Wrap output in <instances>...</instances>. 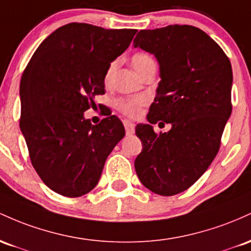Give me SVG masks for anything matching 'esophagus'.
Here are the masks:
<instances>
[{
    "label": "esophagus",
    "instance_id": "obj_1",
    "mask_svg": "<svg viewBox=\"0 0 251 251\" xmlns=\"http://www.w3.org/2000/svg\"><path fill=\"white\" fill-rule=\"evenodd\" d=\"M123 125H125L126 135H133L135 133V126L134 123L130 122V121L123 120Z\"/></svg>",
    "mask_w": 251,
    "mask_h": 251
}]
</instances>
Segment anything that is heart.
Wrapping results in <instances>:
<instances>
[{"instance_id": "b5f03b06", "label": "heart", "mask_w": 251, "mask_h": 251, "mask_svg": "<svg viewBox=\"0 0 251 251\" xmlns=\"http://www.w3.org/2000/svg\"><path fill=\"white\" fill-rule=\"evenodd\" d=\"M154 63L153 58L151 55L146 54V53L139 52L135 53L131 57V65L137 73L145 71L149 65H153ZM112 71H114V64H110L106 69L105 75H104V83L108 84L111 79ZM147 104V98L142 97H133V98H118L115 103V106L120 112H122L125 116H128L130 118L139 117L142 112V108Z\"/></svg>"}]
</instances>
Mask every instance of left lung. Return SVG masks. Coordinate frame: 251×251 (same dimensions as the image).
Instances as JSON below:
<instances>
[{
	"mask_svg": "<svg viewBox=\"0 0 251 251\" xmlns=\"http://www.w3.org/2000/svg\"><path fill=\"white\" fill-rule=\"evenodd\" d=\"M134 46L155 55L161 77L149 125L135 130L142 141L135 171L151 192L174 196L192 186L218 153L232 110L231 64L215 40L188 25L140 30ZM156 123H170L171 130L156 134Z\"/></svg>",
	"mask_w": 251,
	"mask_h": 251,
	"instance_id": "left-lung-1",
	"label": "left lung"
}]
</instances>
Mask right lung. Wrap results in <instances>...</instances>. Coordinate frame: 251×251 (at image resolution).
<instances>
[{
  "label": "right lung",
  "instance_id": "right-lung-1",
  "mask_svg": "<svg viewBox=\"0 0 251 251\" xmlns=\"http://www.w3.org/2000/svg\"><path fill=\"white\" fill-rule=\"evenodd\" d=\"M136 29L67 24L41 42L20 83V129L44 184L64 197L98 184L106 157L126 135L120 118L91 125L84 112L105 94L104 75L128 49Z\"/></svg>",
  "mask_w": 251,
  "mask_h": 251
}]
</instances>
